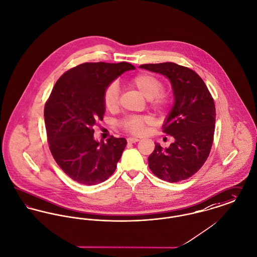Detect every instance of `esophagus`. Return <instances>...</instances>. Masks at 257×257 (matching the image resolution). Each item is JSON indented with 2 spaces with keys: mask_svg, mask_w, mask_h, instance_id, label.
Listing matches in <instances>:
<instances>
[{
  "mask_svg": "<svg viewBox=\"0 0 257 257\" xmlns=\"http://www.w3.org/2000/svg\"><path fill=\"white\" fill-rule=\"evenodd\" d=\"M126 140H127L128 143H137V142L139 141V139L137 138V137H128Z\"/></svg>",
  "mask_w": 257,
  "mask_h": 257,
  "instance_id": "34e87169",
  "label": "esophagus"
}]
</instances>
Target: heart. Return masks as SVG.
<instances>
[{
  "instance_id": "obj_1",
  "label": "heart",
  "mask_w": 257,
  "mask_h": 257,
  "mask_svg": "<svg viewBox=\"0 0 257 257\" xmlns=\"http://www.w3.org/2000/svg\"><path fill=\"white\" fill-rule=\"evenodd\" d=\"M130 85L148 99L149 106L157 113H163L170 106L169 96L161 92L164 85L161 80L148 73H140L130 80ZM120 89L116 83H110L105 87L103 92L104 107L113 112L119 107ZM150 122V118L143 115H131L122 118L119 121L120 127L132 135H141L147 123Z\"/></svg>"
}]
</instances>
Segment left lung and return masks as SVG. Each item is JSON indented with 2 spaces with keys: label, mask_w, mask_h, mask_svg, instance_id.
I'll return each mask as SVG.
<instances>
[{
  "label": "left lung",
  "mask_w": 257,
  "mask_h": 257,
  "mask_svg": "<svg viewBox=\"0 0 257 257\" xmlns=\"http://www.w3.org/2000/svg\"><path fill=\"white\" fill-rule=\"evenodd\" d=\"M171 81L174 104L163 132L174 137L169 148L155 144L149 169L168 182L188 179L205 164L213 142L215 105L203 79L192 69L173 62L142 64Z\"/></svg>",
  "instance_id": "8db88e82"
}]
</instances>
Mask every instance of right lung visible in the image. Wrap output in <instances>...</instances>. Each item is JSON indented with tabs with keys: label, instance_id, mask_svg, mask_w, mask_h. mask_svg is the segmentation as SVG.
<instances>
[{
	"label": "right lung",
	"instance_id": "add662e5",
	"mask_svg": "<svg viewBox=\"0 0 257 257\" xmlns=\"http://www.w3.org/2000/svg\"><path fill=\"white\" fill-rule=\"evenodd\" d=\"M134 69L127 62H86L65 72L53 86L44 111L49 147L56 164L74 181L96 185L116 170L125 138L98 142L93 126L103 120L105 87Z\"/></svg>",
	"mask_w": 257,
	"mask_h": 257
}]
</instances>
